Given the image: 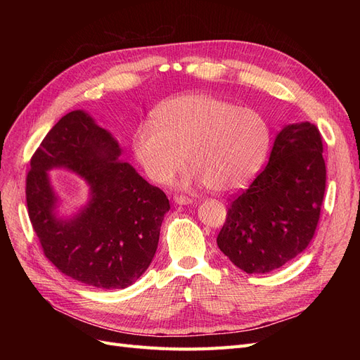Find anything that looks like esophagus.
<instances>
[{
  "mask_svg": "<svg viewBox=\"0 0 360 360\" xmlns=\"http://www.w3.org/2000/svg\"><path fill=\"white\" fill-rule=\"evenodd\" d=\"M174 201H176V202H177V204H180V205L192 204V198L186 197V195H176V197H174Z\"/></svg>",
  "mask_w": 360,
  "mask_h": 360,
  "instance_id": "1",
  "label": "esophagus"
}]
</instances>
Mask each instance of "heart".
<instances>
[{
	"instance_id": "heart-1",
	"label": "heart",
	"mask_w": 360,
	"mask_h": 360,
	"mask_svg": "<svg viewBox=\"0 0 360 360\" xmlns=\"http://www.w3.org/2000/svg\"><path fill=\"white\" fill-rule=\"evenodd\" d=\"M270 144L266 120L249 108L205 93L163 101L153 123L139 124L132 148L147 176L167 183L186 162L184 184L204 181L210 191L228 192L254 177Z\"/></svg>"
}]
</instances>
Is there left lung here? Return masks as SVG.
I'll return each mask as SVG.
<instances>
[{
	"mask_svg": "<svg viewBox=\"0 0 360 360\" xmlns=\"http://www.w3.org/2000/svg\"><path fill=\"white\" fill-rule=\"evenodd\" d=\"M326 163L319 127L288 124L267 167L233 200L217 246L246 274H269L303 252L320 219Z\"/></svg>",
	"mask_w": 360,
	"mask_h": 360,
	"instance_id": "obj_1",
	"label": "left lung"
}]
</instances>
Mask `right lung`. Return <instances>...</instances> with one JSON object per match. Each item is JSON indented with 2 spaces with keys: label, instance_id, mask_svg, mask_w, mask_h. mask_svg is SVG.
Returning a JSON list of instances; mask_svg holds the SVG:
<instances>
[{
  "label": "right lung",
  "instance_id": "right-lung-1",
  "mask_svg": "<svg viewBox=\"0 0 360 360\" xmlns=\"http://www.w3.org/2000/svg\"><path fill=\"white\" fill-rule=\"evenodd\" d=\"M120 155L108 130L86 112L72 111L43 138L27 174L28 216L43 254L61 274L105 290L132 285L148 269L169 210L163 191ZM52 167L76 172L91 188V201L70 220L55 213Z\"/></svg>",
  "mask_w": 360,
  "mask_h": 360
}]
</instances>
